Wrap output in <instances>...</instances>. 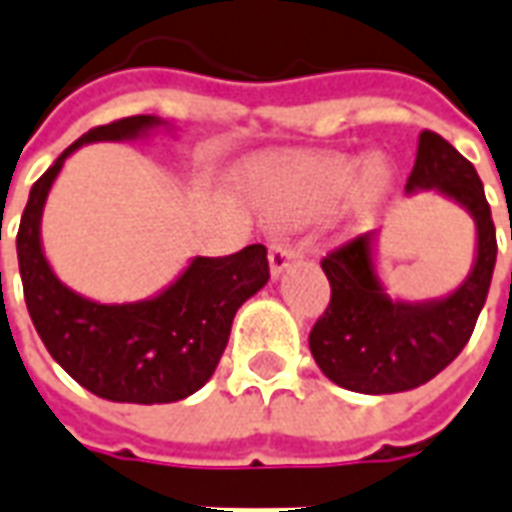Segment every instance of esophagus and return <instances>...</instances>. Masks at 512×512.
I'll use <instances>...</instances> for the list:
<instances>
[{
    "mask_svg": "<svg viewBox=\"0 0 512 512\" xmlns=\"http://www.w3.org/2000/svg\"><path fill=\"white\" fill-rule=\"evenodd\" d=\"M299 257V249L290 244H274L271 246V252H268V266H271V277L279 279L282 277V271L293 263Z\"/></svg>",
    "mask_w": 512,
    "mask_h": 512,
    "instance_id": "1",
    "label": "esophagus"
}]
</instances>
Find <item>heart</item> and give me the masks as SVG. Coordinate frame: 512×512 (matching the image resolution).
Returning a JSON list of instances; mask_svg holds the SVG:
<instances>
[{
    "label": "heart",
    "mask_w": 512,
    "mask_h": 512,
    "mask_svg": "<svg viewBox=\"0 0 512 512\" xmlns=\"http://www.w3.org/2000/svg\"><path fill=\"white\" fill-rule=\"evenodd\" d=\"M386 183V169L378 164L365 169L362 156L310 158L271 178L268 208L279 219H312L334 211L351 194L362 205L376 202L386 191Z\"/></svg>",
    "instance_id": "b5f03b06"
}]
</instances>
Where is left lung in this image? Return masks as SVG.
<instances>
[{
	"mask_svg": "<svg viewBox=\"0 0 512 512\" xmlns=\"http://www.w3.org/2000/svg\"><path fill=\"white\" fill-rule=\"evenodd\" d=\"M436 191L469 213L477 244L469 274L447 296L392 299L376 268L378 230L323 257L332 301L310 332L323 376L362 395H392L428 384L469 343L491 288L496 230L477 169L433 131H422L406 194ZM512 241V227H510Z\"/></svg>",
	"mask_w": 512,
	"mask_h": 512,
	"instance_id": "8db88e82",
	"label": "left lung"
}]
</instances>
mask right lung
I'll return each mask as SVG.
<instances>
[{"label": "right lung", "instance_id": "add662e5", "mask_svg": "<svg viewBox=\"0 0 512 512\" xmlns=\"http://www.w3.org/2000/svg\"><path fill=\"white\" fill-rule=\"evenodd\" d=\"M169 128L156 115L123 117L79 136L29 191L16 235L24 301L54 362L84 389L112 403H175L208 384L233 318L268 282L266 246L227 257H191L156 296L126 304L87 299L62 282L43 252L40 222L65 158L93 142H136Z\"/></svg>", "mask_w": 512, "mask_h": 512}]
</instances>
